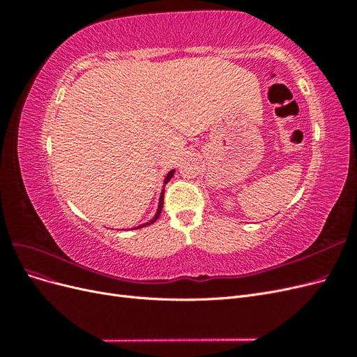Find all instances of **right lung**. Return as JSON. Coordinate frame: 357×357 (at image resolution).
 <instances>
[{"mask_svg":"<svg viewBox=\"0 0 357 357\" xmlns=\"http://www.w3.org/2000/svg\"><path fill=\"white\" fill-rule=\"evenodd\" d=\"M172 174H174V169H172V171H169V172H168V176L165 177V183H168V181L171 180ZM162 207H164V190H162V193H160V198H159V207H158V211H156V214H155V218H153L152 220H150V222H147V223L142 225V226H137V228H134V229H138V228H143V226H147V225H152V223H155V222L158 220V218H159V214H160V211H162Z\"/></svg>","mask_w":357,"mask_h":357,"instance_id":"right-lung-1","label":"right lung"}]
</instances>
